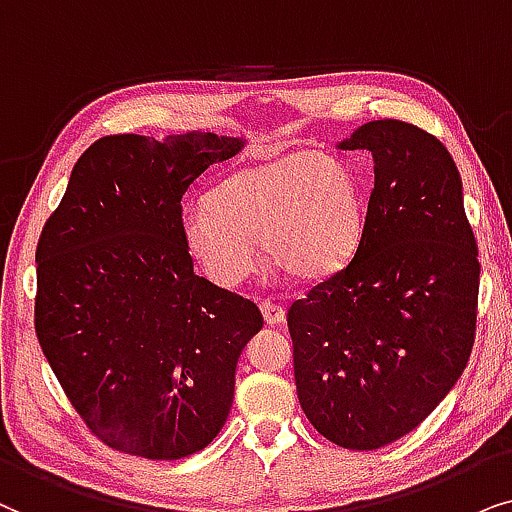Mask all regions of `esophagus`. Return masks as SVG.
Returning a JSON list of instances; mask_svg holds the SVG:
<instances>
[{"label":"esophagus","instance_id":"1","mask_svg":"<svg viewBox=\"0 0 512 512\" xmlns=\"http://www.w3.org/2000/svg\"><path fill=\"white\" fill-rule=\"evenodd\" d=\"M260 309H262L264 320H267V325H281L285 320V309L283 306H278L276 302H271V299L260 302Z\"/></svg>","mask_w":512,"mask_h":512}]
</instances>
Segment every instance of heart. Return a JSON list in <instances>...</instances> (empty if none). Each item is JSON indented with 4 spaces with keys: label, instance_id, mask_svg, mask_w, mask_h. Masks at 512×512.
Listing matches in <instances>:
<instances>
[{
    "label": "heart",
    "instance_id": "1",
    "mask_svg": "<svg viewBox=\"0 0 512 512\" xmlns=\"http://www.w3.org/2000/svg\"><path fill=\"white\" fill-rule=\"evenodd\" d=\"M358 187L342 161L292 152L250 161L187 210L189 255L220 288H236L255 269V243L292 281H320L349 260L360 234Z\"/></svg>",
    "mask_w": 512,
    "mask_h": 512
}]
</instances>
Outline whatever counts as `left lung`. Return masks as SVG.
I'll return each mask as SVG.
<instances>
[{
  "label": "left lung",
  "instance_id": "8db88e82",
  "mask_svg": "<svg viewBox=\"0 0 512 512\" xmlns=\"http://www.w3.org/2000/svg\"><path fill=\"white\" fill-rule=\"evenodd\" d=\"M374 189L353 260L288 309L299 405L344 449L414 431L459 381L475 342L480 262L461 177L435 135L360 126Z\"/></svg>",
  "mask_w": 512,
  "mask_h": 512
}]
</instances>
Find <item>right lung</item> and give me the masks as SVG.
Returning <instances> with one entry per match:
<instances>
[{"label": "right lung", "mask_w": 512, "mask_h": 512, "mask_svg": "<svg viewBox=\"0 0 512 512\" xmlns=\"http://www.w3.org/2000/svg\"><path fill=\"white\" fill-rule=\"evenodd\" d=\"M243 142L107 135L74 163L37 243L34 330L95 438L173 461L210 445L234 403L255 302L194 274L182 196Z\"/></svg>", "instance_id": "add662e5"}]
</instances>
